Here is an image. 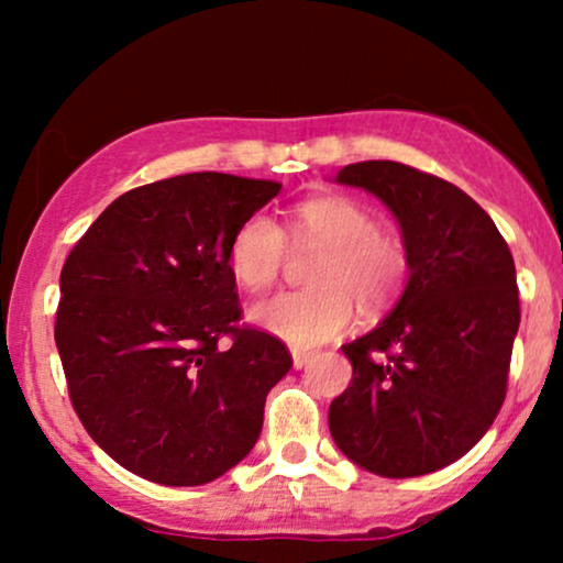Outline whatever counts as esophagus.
Here are the masks:
<instances>
[{
	"label": "esophagus",
	"mask_w": 563,
	"mask_h": 563,
	"mask_svg": "<svg viewBox=\"0 0 563 563\" xmlns=\"http://www.w3.org/2000/svg\"><path fill=\"white\" fill-rule=\"evenodd\" d=\"M290 354H294V367H303L309 360H312V352H309V349H301V346L290 349Z\"/></svg>",
	"instance_id": "34e87169"
}]
</instances>
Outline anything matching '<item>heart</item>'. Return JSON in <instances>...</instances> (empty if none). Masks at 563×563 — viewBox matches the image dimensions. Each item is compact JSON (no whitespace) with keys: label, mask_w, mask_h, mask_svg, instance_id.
<instances>
[{"label":"heart","mask_w":563,"mask_h":563,"mask_svg":"<svg viewBox=\"0 0 563 563\" xmlns=\"http://www.w3.org/2000/svg\"><path fill=\"white\" fill-rule=\"evenodd\" d=\"M290 241L299 249H322L309 273L314 288L277 294L256 303L251 318L296 346H314L344 333L354 320L352 295L365 307L394 299L410 267L402 241L380 232L376 214L352 198L301 200L290 217ZM286 262L288 238L273 217L256 211L238 224L228 264L245 290L273 288Z\"/></svg>","instance_id":"1"}]
</instances>
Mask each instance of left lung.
Segmentation results:
<instances>
[{
	"label": "left lung",
	"instance_id": "1",
	"mask_svg": "<svg viewBox=\"0 0 563 563\" xmlns=\"http://www.w3.org/2000/svg\"><path fill=\"white\" fill-rule=\"evenodd\" d=\"M341 185L384 200L410 280L376 331L344 344L352 380L328 426L349 461L389 479L463 457L500 412L521 309L506 238L461 187L397 161H363Z\"/></svg>",
	"mask_w": 563,
	"mask_h": 563
}]
</instances>
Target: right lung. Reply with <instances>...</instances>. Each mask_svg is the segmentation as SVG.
<instances>
[{
    "mask_svg": "<svg viewBox=\"0 0 563 563\" xmlns=\"http://www.w3.org/2000/svg\"><path fill=\"white\" fill-rule=\"evenodd\" d=\"M277 192V183L219 172L134 187L63 264L55 344L70 405L142 479L214 482L260 439L264 399L294 357L241 322L228 249Z\"/></svg>",
    "mask_w": 563,
    "mask_h": 563,
    "instance_id": "obj_1",
    "label": "right lung"
}]
</instances>
